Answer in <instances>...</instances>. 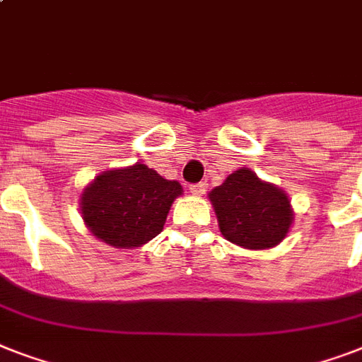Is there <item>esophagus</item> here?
<instances>
[{"instance_id":"obj_1","label":"esophagus","mask_w":362,"mask_h":362,"mask_svg":"<svg viewBox=\"0 0 362 362\" xmlns=\"http://www.w3.org/2000/svg\"><path fill=\"white\" fill-rule=\"evenodd\" d=\"M206 184L204 182H199V184H192L189 186V193L192 195H195V197H201V195H204V192H206Z\"/></svg>"}]
</instances>
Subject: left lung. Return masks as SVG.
<instances>
[{
    "instance_id": "left-lung-1",
    "label": "left lung",
    "mask_w": 362,
    "mask_h": 362,
    "mask_svg": "<svg viewBox=\"0 0 362 362\" xmlns=\"http://www.w3.org/2000/svg\"><path fill=\"white\" fill-rule=\"evenodd\" d=\"M226 240L246 250L278 246L291 229L295 212L291 199L276 184L261 180L242 167L209 193Z\"/></svg>"
}]
</instances>
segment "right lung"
I'll use <instances>...</instances> for the list:
<instances>
[{"mask_svg": "<svg viewBox=\"0 0 362 362\" xmlns=\"http://www.w3.org/2000/svg\"><path fill=\"white\" fill-rule=\"evenodd\" d=\"M180 182L144 163L103 170L81 195V214L93 237L118 250L139 247L163 231Z\"/></svg>", "mask_w": 362, "mask_h": 362, "instance_id": "1", "label": "right lung"}]
</instances>
